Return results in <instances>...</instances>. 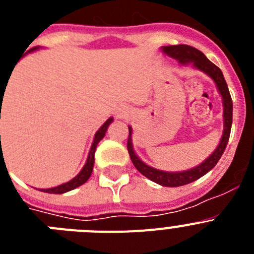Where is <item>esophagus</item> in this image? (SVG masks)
Wrapping results in <instances>:
<instances>
[{"mask_svg": "<svg viewBox=\"0 0 254 254\" xmlns=\"http://www.w3.org/2000/svg\"><path fill=\"white\" fill-rule=\"evenodd\" d=\"M127 114H128V111H127V108L126 107L120 108V109H118V112H117V117H118V118H125Z\"/></svg>", "mask_w": 254, "mask_h": 254, "instance_id": "obj_1", "label": "esophagus"}]
</instances>
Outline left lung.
Returning <instances> with one entry per match:
<instances>
[{"mask_svg": "<svg viewBox=\"0 0 254 254\" xmlns=\"http://www.w3.org/2000/svg\"><path fill=\"white\" fill-rule=\"evenodd\" d=\"M161 51L169 57L174 58L182 64V66H187V64H192L196 69L202 71L207 76L212 78V81L216 85L217 90H219L220 95L223 98V120H224V131L223 136L220 138V142L217 145L214 152L206 159L205 161L197 165V167L192 168V169L183 170V172H164V170L155 169V168L150 167L147 164L143 163L140 158H138L136 152L133 150V143H132V127L128 126L129 136L128 141H127V149H128L129 158H131L132 163H133L134 168L138 172L149 178L150 181L158 183V185L164 186V187H179V186H185L188 183L197 181L202 176H205L206 173L210 172L212 168L217 164L220 160L221 155L225 151V147L228 145L229 136H230V129H232L233 123V102L232 96L229 93L228 85H226L225 78H224L221 69L207 60L202 52H199L198 49L193 48V47L186 46V44H179V46H168L161 47Z\"/></svg>", "mask_w": 254, "mask_h": 254, "instance_id": "1", "label": "left lung"}]
</instances>
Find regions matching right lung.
Wrapping results in <instances>:
<instances>
[{"mask_svg": "<svg viewBox=\"0 0 254 254\" xmlns=\"http://www.w3.org/2000/svg\"><path fill=\"white\" fill-rule=\"evenodd\" d=\"M37 49H39V47H34V48H31L30 51L28 52V53H30V52H34L37 51ZM113 122V118H109V120L105 121L104 125L100 127L98 131H96L95 136H94V140H93V145H91L90 147V151H89V155H87V160L86 163H85L84 168L81 169V172L78 173L77 176L75 177V178H72L71 181L66 182V183H64V185H60L57 186V187H53V188H47V190H43L42 188V192H47V193H56V194H61V193H66V192H68V190H75V188L80 187V186H82L85 183V182L87 181V179L90 178L91 173H93V167H94V160H95V158H94V155H95V150H96V146H98V143L100 142V140H103V137L105 136V132H107L108 127H109V125ZM1 137V136H0Z\"/></svg>", "mask_w": 254, "mask_h": 254, "instance_id": "obj_1", "label": "right lung"}]
</instances>
